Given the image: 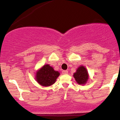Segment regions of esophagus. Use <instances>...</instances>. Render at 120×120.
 Listing matches in <instances>:
<instances>
[{
	"label": "esophagus",
	"mask_w": 120,
	"mask_h": 120,
	"mask_svg": "<svg viewBox=\"0 0 120 120\" xmlns=\"http://www.w3.org/2000/svg\"><path fill=\"white\" fill-rule=\"evenodd\" d=\"M62 74H68V71H67V70H63V71H62Z\"/></svg>",
	"instance_id": "obj_1"
}]
</instances>
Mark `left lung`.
I'll return each mask as SVG.
<instances>
[{
	"instance_id": "1",
	"label": "left lung",
	"mask_w": 120,
	"mask_h": 120,
	"mask_svg": "<svg viewBox=\"0 0 120 120\" xmlns=\"http://www.w3.org/2000/svg\"><path fill=\"white\" fill-rule=\"evenodd\" d=\"M73 77L79 84L84 85L87 83L89 79L88 71L84 66H80L74 73Z\"/></svg>"
}]
</instances>
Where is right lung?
<instances>
[{
    "mask_svg": "<svg viewBox=\"0 0 120 120\" xmlns=\"http://www.w3.org/2000/svg\"><path fill=\"white\" fill-rule=\"evenodd\" d=\"M60 75L58 71L49 64H45L37 70L35 79L37 82L43 87H49L55 83L57 79Z\"/></svg>",
    "mask_w": 120,
    "mask_h": 120,
    "instance_id": "obj_1",
    "label": "right lung"
}]
</instances>
